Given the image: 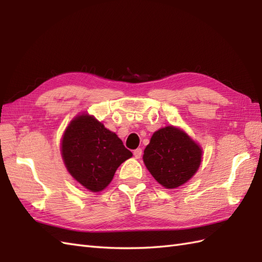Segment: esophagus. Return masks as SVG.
I'll list each match as a JSON object with an SVG mask.
<instances>
[{"mask_svg": "<svg viewBox=\"0 0 262 262\" xmlns=\"http://www.w3.org/2000/svg\"><path fill=\"white\" fill-rule=\"evenodd\" d=\"M142 154H143L142 148H137V149H135V151H134V157L136 159H140L142 157Z\"/></svg>", "mask_w": 262, "mask_h": 262, "instance_id": "obj_1", "label": "esophagus"}]
</instances>
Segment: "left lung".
<instances>
[{"label": "left lung", "mask_w": 262, "mask_h": 262, "mask_svg": "<svg viewBox=\"0 0 262 262\" xmlns=\"http://www.w3.org/2000/svg\"><path fill=\"white\" fill-rule=\"evenodd\" d=\"M202 148L185 132L173 126L155 132L144 149L143 161L160 185L180 187L196 173L202 162Z\"/></svg>", "instance_id": "1"}]
</instances>
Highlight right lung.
<instances>
[{
    "label": "right lung",
    "mask_w": 262,
    "mask_h": 262,
    "mask_svg": "<svg viewBox=\"0 0 262 262\" xmlns=\"http://www.w3.org/2000/svg\"><path fill=\"white\" fill-rule=\"evenodd\" d=\"M60 151L71 176L93 192L103 190L118 166L133 157L115 133L90 115L77 116L71 121Z\"/></svg>",
    "instance_id": "obj_1"
}]
</instances>
